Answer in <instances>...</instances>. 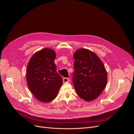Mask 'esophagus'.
I'll list each match as a JSON object with an SVG mask.
<instances>
[{"label":"esophagus","instance_id":"esophagus-1","mask_svg":"<svg viewBox=\"0 0 134 134\" xmlns=\"http://www.w3.org/2000/svg\"><path fill=\"white\" fill-rule=\"evenodd\" d=\"M70 81L69 78H63V82L64 83H68Z\"/></svg>","mask_w":134,"mask_h":134}]
</instances>
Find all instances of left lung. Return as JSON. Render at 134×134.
I'll use <instances>...</instances> for the list:
<instances>
[{
  "mask_svg": "<svg viewBox=\"0 0 134 134\" xmlns=\"http://www.w3.org/2000/svg\"><path fill=\"white\" fill-rule=\"evenodd\" d=\"M74 58L72 82L77 94L86 101L96 99L107 83L104 65L94 52L86 48L77 50Z\"/></svg>",
  "mask_w": 134,
  "mask_h": 134,
  "instance_id": "1",
  "label": "left lung"
}]
</instances>
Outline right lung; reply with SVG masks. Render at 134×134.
I'll return each instance as SVG.
<instances>
[{"mask_svg":"<svg viewBox=\"0 0 134 134\" xmlns=\"http://www.w3.org/2000/svg\"><path fill=\"white\" fill-rule=\"evenodd\" d=\"M55 58L54 50L44 48L33 55L27 65L28 88L36 98L43 103L54 100L63 84L62 76L56 71Z\"/></svg>","mask_w":134,"mask_h":134,"instance_id":"add662e5","label":"right lung"}]
</instances>
